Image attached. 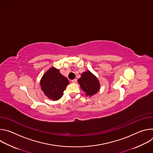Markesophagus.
Returning a JSON list of instances; mask_svg holds the SVG:
<instances>
[{"mask_svg": "<svg viewBox=\"0 0 153 153\" xmlns=\"http://www.w3.org/2000/svg\"><path fill=\"white\" fill-rule=\"evenodd\" d=\"M71 82H72L73 83H77V79H74L72 80H71Z\"/></svg>", "mask_w": 153, "mask_h": 153, "instance_id": "1", "label": "esophagus"}]
</instances>
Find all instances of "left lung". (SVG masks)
Returning a JSON list of instances; mask_svg holds the SVG:
<instances>
[{"instance_id": "1", "label": "left lung", "mask_w": 153, "mask_h": 153, "mask_svg": "<svg viewBox=\"0 0 153 153\" xmlns=\"http://www.w3.org/2000/svg\"><path fill=\"white\" fill-rule=\"evenodd\" d=\"M81 89L85 92L86 96H93L99 90L100 84L97 79L89 71L82 74L78 80Z\"/></svg>"}]
</instances>
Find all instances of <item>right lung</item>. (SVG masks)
I'll use <instances>...</instances> for the list:
<instances>
[{
    "instance_id": "obj_1",
    "label": "right lung",
    "mask_w": 153,
    "mask_h": 153,
    "mask_svg": "<svg viewBox=\"0 0 153 153\" xmlns=\"http://www.w3.org/2000/svg\"><path fill=\"white\" fill-rule=\"evenodd\" d=\"M69 83L68 79L62 76L59 70L55 68H50L40 80L42 90L53 100H57L62 97Z\"/></svg>"
}]
</instances>
